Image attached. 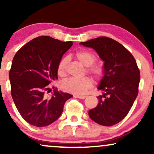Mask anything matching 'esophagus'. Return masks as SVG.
<instances>
[{
    "label": "esophagus",
    "mask_w": 154,
    "mask_h": 154,
    "mask_svg": "<svg viewBox=\"0 0 154 154\" xmlns=\"http://www.w3.org/2000/svg\"><path fill=\"white\" fill-rule=\"evenodd\" d=\"M75 97H77V98H79V99H85V98H87V95H75Z\"/></svg>",
    "instance_id": "obj_1"
}]
</instances>
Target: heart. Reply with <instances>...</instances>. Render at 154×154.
I'll use <instances>...</instances> for the list:
<instances>
[{
    "mask_svg": "<svg viewBox=\"0 0 154 154\" xmlns=\"http://www.w3.org/2000/svg\"><path fill=\"white\" fill-rule=\"evenodd\" d=\"M76 57L85 66H87V72L95 79L99 80L103 77L104 71L103 67L95 63L97 57L94 53L88 50L79 51L76 53ZM68 58L65 57L59 62L57 66V73L60 77H64L66 74ZM93 85L92 79L88 77L80 79L69 78L62 82L61 87L63 91L75 94H82L85 93Z\"/></svg>",
    "mask_w": 154,
    "mask_h": 154,
    "instance_id": "obj_1",
    "label": "heart"
}]
</instances>
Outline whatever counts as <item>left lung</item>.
I'll return each mask as SVG.
<instances>
[{
    "label": "left lung",
    "mask_w": 154,
    "mask_h": 154,
    "mask_svg": "<svg viewBox=\"0 0 154 154\" xmlns=\"http://www.w3.org/2000/svg\"><path fill=\"white\" fill-rule=\"evenodd\" d=\"M80 44L95 49L104 61V76L98 88L103 94L88 114L100 125L112 126L128 115L138 94L140 75L137 63L126 48L110 38L98 37Z\"/></svg>",
    "instance_id": "obj_1"
}]
</instances>
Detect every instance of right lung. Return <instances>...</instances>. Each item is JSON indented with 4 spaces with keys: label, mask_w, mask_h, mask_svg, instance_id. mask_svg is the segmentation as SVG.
Listing matches in <instances>:
<instances>
[{
    "label": "right lung",
    "mask_w": 154,
    "mask_h": 154,
    "mask_svg": "<svg viewBox=\"0 0 154 154\" xmlns=\"http://www.w3.org/2000/svg\"><path fill=\"white\" fill-rule=\"evenodd\" d=\"M72 45V41L40 36L26 43L14 57L9 71L11 93L20 115L33 126L52 124L72 97L56 89L48 96L50 84L58 79L59 62Z\"/></svg>",
    "instance_id": "obj_1"
}]
</instances>
